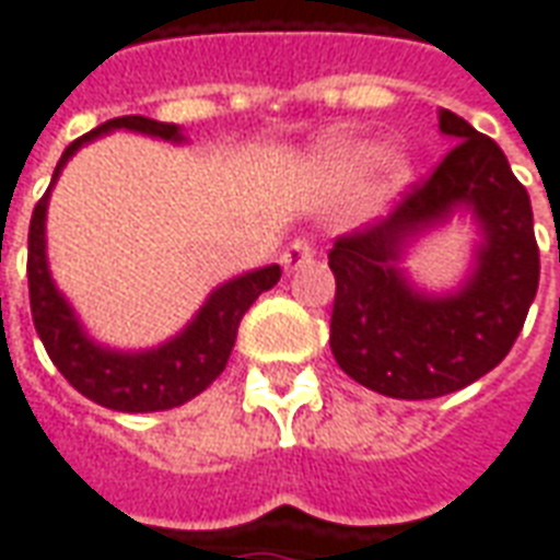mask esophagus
Segmentation results:
<instances>
[{
    "label": "esophagus",
    "instance_id": "1",
    "mask_svg": "<svg viewBox=\"0 0 560 560\" xmlns=\"http://www.w3.org/2000/svg\"><path fill=\"white\" fill-rule=\"evenodd\" d=\"M312 257H315V248H312V243L308 240H293L284 252H281V264H284V269L288 272H293V269L305 267V264H312Z\"/></svg>",
    "mask_w": 560,
    "mask_h": 560
}]
</instances>
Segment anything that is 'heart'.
<instances>
[{
  "instance_id": "b5f03b06",
  "label": "heart",
  "mask_w": 560,
  "mask_h": 560,
  "mask_svg": "<svg viewBox=\"0 0 560 560\" xmlns=\"http://www.w3.org/2000/svg\"><path fill=\"white\" fill-rule=\"evenodd\" d=\"M375 155V147L372 143H341L329 152V164L341 173H353L360 171L363 164H369ZM408 161L401 159V155H389L387 159V185L389 188H396L408 179Z\"/></svg>"
}]
</instances>
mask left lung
Returning a JSON list of instances; mask_svg holds the SVG:
<instances>
[{"label": "left lung", "mask_w": 560, "mask_h": 560, "mask_svg": "<svg viewBox=\"0 0 560 560\" xmlns=\"http://www.w3.org/2000/svg\"><path fill=\"white\" fill-rule=\"evenodd\" d=\"M456 140L429 179L387 219L345 233L329 248L336 303L329 348L345 375L389 399H438L504 360L540 281V248L525 185L492 138L438 110ZM468 208L483 233L475 269L453 294H422L398 267L404 248Z\"/></svg>", "instance_id": "left-lung-1"}]
</instances>
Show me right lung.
Wrapping results in <instances>:
<instances>
[{
  "label": "right lung",
  "instance_id": "add662e5",
  "mask_svg": "<svg viewBox=\"0 0 560 560\" xmlns=\"http://www.w3.org/2000/svg\"><path fill=\"white\" fill-rule=\"evenodd\" d=\"M116 128L140 131V135L171 140V143L185 140L179 126H173V122H159V119H147V116H116V119H107L104 126L92 128L90 135H83L74 143H68L62 159L56 164L50 188L35 203L30 221L26 272H30L32 320H35V329H38L54 365L80 396H86L110 411H167V408H176V405H185L188 399L200 396L224 372L240 320L257 296L281 279V269L279 264H272V267L224 281L221 288L209 293L207 303L200 305V312L191 317V324L179 336H173L171 341H164L152 351H114V348L92 341L86 329L80 327L74 308L68 305V300L50 279L44 221H47L50 191H54L68 159L83 143H92Z\"/></svg>",
  "mask_w": 560,
  "mask_h": 560
}]
</instances>
